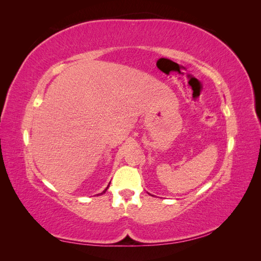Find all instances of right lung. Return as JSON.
I'll return each mask as SVG.
<instances>
[{
	"mask_svg": "<svg viewBox=\"0 0 261 261\" xmlns=\"http://www.w3.org/2000/svg\"><path fill=\"white\" fill-rule=\"evenodd\" d=\"M109 186H110V184H109ZM109 186H108V187H109ZM108 187H107V188L105 189V191H103V193H106V192H107V189H108ZM103 193H101V194H103ZM99 195H100V194H99Z\"/></svg>",
	"mask_w": 261,
	"mask_h": 261,
	"instance_id": "add662e5",
	"label": "right lung"
}]
</instances>
